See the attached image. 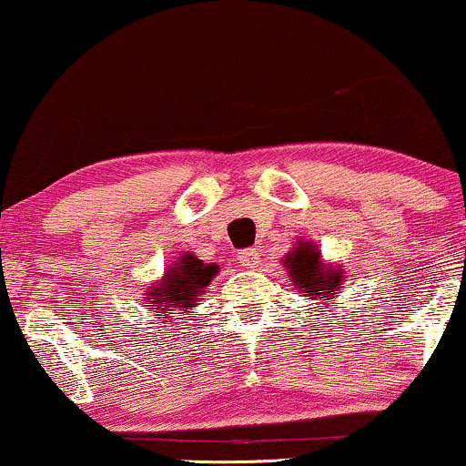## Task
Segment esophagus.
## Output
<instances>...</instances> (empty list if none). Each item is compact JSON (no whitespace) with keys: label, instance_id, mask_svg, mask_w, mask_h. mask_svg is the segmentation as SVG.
I'll list each match as a JSON object with an SVG mask.
<instances>
[{"label":"esophagus","instance_id":"esophagus-1","mask_svg":"<svg viewBox=\"0 0 466 466\" xmlns=\"http://www.w3.org/2000/svg\"><path fill=\"white\" fill-rule=\"evenodd\" d=\"M238 264L244 268H257V264H259V253H257V248L242 250V253L238 255Z\"/></svg>","mask_w":466,"mask_h":466}]
</instances>
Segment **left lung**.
I'll return each instance as SVG.
<instances>
[{"label": "left lung", "mask_w": 466, "mask_h": 466, "mask_svg": "<svg viewBox=\"0 0 466 466\" xmlns=\"http://www.w3.org/2000/svg\"><path fill=\"white\" fill-rule=\"evenodd\" d=\"M281 264L286 266L294 289H299L300 297L314 300L316 308L320 309L331 308V300L340 297V289L347 281L344 266L322 261L319 244L311 239L300 238L299 242H294V248L288 250Z\"/></svg>", "instance_id": "left-lung-1"}]
</instances>
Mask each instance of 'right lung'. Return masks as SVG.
Listing matches in <instances>:
<instances>
[{
	"label": "right lung",
	"mask_w": 466,
	"mask_h": 466,
	"mask_svg": "<svg viewBox=\"0 0 466 466\" xmlns=\"http://www.w3.org/2000/svg\"><path fill=\"white\" fill-rule=\"evenodd\" d=\"M218 272V264H205L194 253H183L166 268L163 277L144 288V308L157 320L169 325L174 314L187 316L191 309L198 308L202 294Z\"/></svg>",
	"instance_id": "right-lung-1"
}]
</instances>
